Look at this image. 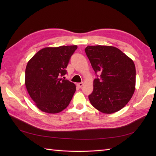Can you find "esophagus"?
<instances>
[{
	"label": "esophagus",
	"instance_id": "esophagus-1",
	"mask_svg": "<svg viewBox=\"0 0 156 156\" xmlns=\"http://www.w3.org/2000/svg\"><path fill=\"white\" fill-rule=\"evenodd\" d=\"M83 85H84V82H80V83H78L77 84V86H78L79 88H81Z\"/></svg>",
	"mask_w": 156,
	"mask_h": 156
}]
</instances>
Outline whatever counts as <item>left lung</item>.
I'll return each instance as SVG.
<instances>
[{"mask_svg": "<svg viewBox=\"0 0 156 156\" xmlns=\"http://www.w3.org/2000/svg\"><path fill=\"white\" fill-rule=\"evenodd\" d=\"M85 52L95 73L91 105L101 112L114 113L127 105L135 89L133 61L120 49L108 45H88Z\"/></svg>", "mask_w": 156, "mask_h": 156, "instance_id": "8db88e82", "label": "left lung"}]
</instances>
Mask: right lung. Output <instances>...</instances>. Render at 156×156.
I'll list each match as a JSON object with an SVG mask.
<instances>
[{"label":"right lung","instance_id":"add662e5","mask_svg":"<svg viewBox=\"0 0 156 156\" xmlns=\"http://www.w3.org/2000/svg\"><path fill=\"white\" fill-rule=\"evenodd\" d=\"M77 48V45L47 47L40 49L28 62L25 84L39 110L55 114L69 105L76 85L59 76L66 74V68Z\"/></svg>","mask_w":156,"mask_h":156}]
</instances>
